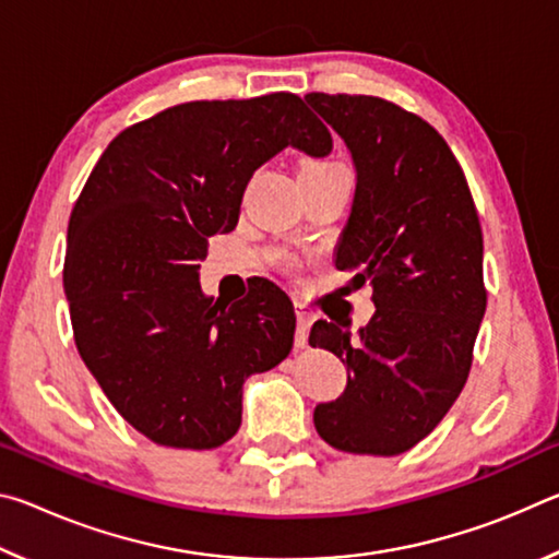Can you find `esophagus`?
I'll return each mask as SVG.
<instances>
[{
    "label": "esophagus",
    "instance_id": "obj_1",
    "mask_svg": "<svg viewBox=\"0 0 559 559\" xmlns=\"http://www.w3.org/2000/svg\"><path fill=\"white\" fill-rule=\"evenodd\" d=\"M296 320H298V330H296V347H306L308 343V330L313 325L316 316L310 313L306 306H296Z\"/></svg>",
    "mask_w": 559,
    "mask_h": 559
}]
</instances>
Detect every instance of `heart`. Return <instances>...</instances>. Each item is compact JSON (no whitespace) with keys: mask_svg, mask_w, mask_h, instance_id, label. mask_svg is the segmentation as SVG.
Returning a JSON list of instances; mask_svg holds the SVG:
<instances>
[{"mask_svg":"<svg viewBox=\"0 0 559 559\" xmlns=\"http://www.w3.org/2000/svg\"><path fill=\"white\" fill-rule=\"evenodd\" d=\"M333 167H337V165H333V163H302L300 173H320V169H333Z\"/></svg>","mask_w":559,"mask_h":559,"instance_id":"heart-1","label":"heart"}]
</instances>
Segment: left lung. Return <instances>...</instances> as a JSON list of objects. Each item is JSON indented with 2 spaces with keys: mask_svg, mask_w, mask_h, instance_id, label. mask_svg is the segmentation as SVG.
<instances>
[{
  "mask_svg": "<svg viewBox=\"0 0 559 559\" xmlns=\"http://www.w3.org/2000/svg\"><path fill=\"white\" fill-rule=\"evenodd\" d=\"M343 138L355 197L335 266L370 283L374 316L318 320L310 345L347 365L345 392L316 406L330 447L396 456L429 437L456 402L486 313L484 234L466 177L429 122L372 96L308 93Z\"/></svg>",
  "mask_w": 559,
  "mask_h": 559,
  "instance_id": "8db88e82",
  "label": "left lung"
}]
</instances>
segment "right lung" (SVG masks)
Wrapping results in <instances>:
<instances>
[{
  "mask_svg": "<svg viewBox=\"0 0 559 559\" xmlns=\"http://www.w3.org/2000/svg\"><path fill=\"white\" fill-rule=\"evenodd\" d=\"M333 150L293 93L194 100L112 140L69 219L63 290L81 359L130 427L173 449H216L241 427L243 382L293 347L276 283L236 306L206 298V236L229 234L261 165Z\"/></svg>",
  "mask_w": 559,
  "mask_h": 559,
  "instance_id": "add662e5",
  "label": "right lung"
}]
</instances>
